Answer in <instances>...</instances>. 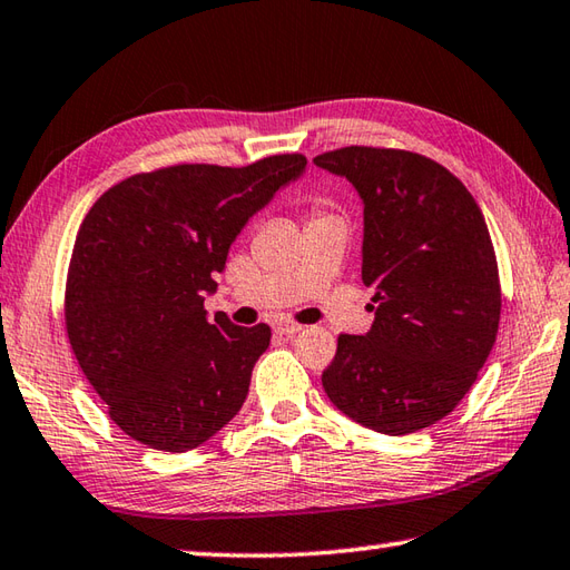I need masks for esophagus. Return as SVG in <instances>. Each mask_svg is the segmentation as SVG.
<instances>
[{"label": "esophagus", "instance_id": "34e87169", "mask_svg": "<svg viewBox=\"0 0 570 570\" xmlns=\"http://www.w3.org/2000/svg\"><path fill=\"white\" fill-rule=\"evenodd\" d=\"M301 328V323H296V321H292V318H278V321H274V331H278V333H286V336H294V333H298Z\"/></svg>", "mask_w": 570, "mask_h": 570}]
</instances>
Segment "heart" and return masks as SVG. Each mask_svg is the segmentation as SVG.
I'll return each mask as SVG.
<instances>
[{
	"mask_svg": "<svg viewBox=\"0 0 570 570\" xmlns=\"http://www.w3.org/2000/svg\"><path fill=\"white\" fill-rule=\"evenodd\" d=\"M318 217H321V215H318Z\"/></svg>",
	"mask_w": 570,
	"mask_h": 570,
	"instance_id": "obj_1",
	"label": "heart"
}]
</instances>
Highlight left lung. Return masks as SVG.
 I'll list each match as a JSON object with an SVG mask.
<instances>
[{"mask_svg": "<svg viewBox=\"0 0 570 570\" xmlns=\"http://www.w3.org/2000/svg\"><path fill=\"white\" fill-rule=\"evenodd\" d=\"M363 199V284L375 288L365 336L341 333L321 383L343 415L383 434L448 417L492 353L501 286L482 209L425 155L351 148L316 155Z\"/></svg>", "mask_w": 570, "mask_h": 570, "instance_id": "1", "label": "left lung"}]
</instances>
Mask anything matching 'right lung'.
I'll list each match as a JSON object with an SVG mask.
<instances>
[{"mask_svg":"<svg viewBox=\"0 0 570 570\" xmlns=\"http://www.w3.org/2000/svg\"><path fill=\"white\" fill-rule=\"evenodd\" d=\"M304 170L298 153L247 167L173 165L128 177L88 209L66 276V333L132 440L195 450L244 405L272 328L209 318L205 294L249 217Z\"/></svg>","mask_w":570,"mask_h":570,"instance_id":"1","label":"right lung"}]
</instances>
